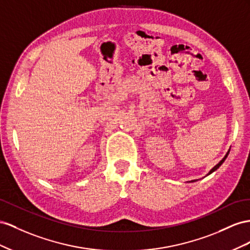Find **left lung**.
<instances>
[{
	"label": "left lung",
	"mask_w": 250,
	"mask_h": 250,
	"mask_svg": "<svg viewBox=\"0 0 250 250\" xmlns=\"http://www.w3.org/2000/svg\"><path fill=\"white\" fill-rule=\"evenodd\" d=\"M229 151H230V149H229ZM229 151H228V152H227V153H226V155H225V156H224V158H223V159H222V160H221V161H220V162H219V163H218V165H217V166H215V167H212V168H211V169H210V170H209V173H208V175H209V174H211V173H212V172H215V170H217V169H218V168H219V167H221V165H222V163H223V162H224V161H225V159H226V158H227V156H228V153H229ZM190 182H195V181H190Z\"/></svg>",
	"instance_id": "left-lung-1"
}]
</instances>
